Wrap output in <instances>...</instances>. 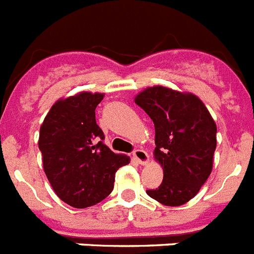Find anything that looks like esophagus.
Segmentation results:
<instances>
[{"instance_id":"obj_1","label":"esophagus","mask_w":254,"mask_h":254,"mask_svg":"<svg viewBox=\"0 0 254 254\" xmlns=\"http://www.w3.org/2000/svg\"><path fill=\"white\" fill-rule=\"evenodd\" d=\"M133 156H134V159L137 160L139 164H146V163L148 162V154L145 151V150H142V148L134 150Z\"/></svg>"}]
</instances>
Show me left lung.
I'll return each instance as SVG.
<instances>
[{"label": "left lung", "instance_id": "8db88e82", "mask_svg": "<svg viewBox=\"0 0 254 254\" xmlns=\"http://www.w3.org/2000/svg\"><path fill=\"white\" fill-rule=\"evenodd\" d=\"M155 127L154 156L163 167L162 184L148 189L151 198L180 206L194 197L213 170L216 125L193 94L154 86L135 96Z\"/></svg>", "mask_w": 254, "mask_h": 254}]
</instances>
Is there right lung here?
<instances>
[{
  "instance_id": "obj_1",
  "label": "right lung",
  "mask_w": 254,
  "mask_h": 254,
  "mask_svg": "<svg viewBox=\"0 0 254 254\" xmlns=\"http://www.w3.org/2000/svg\"><path fill=\"white\" fill-rule=\"evenodd\" d=\"M104 95L80 92L52 106L41 124L39 148L44 172L65 203L84 209L113 190L117 170L130 162L104 145L95 109Z\"/></svg>"
}]
</instances>
